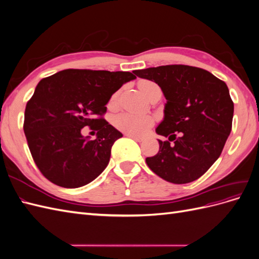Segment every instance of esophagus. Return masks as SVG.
<instances>
[{
	"instance_id": "obj_1",
	"label": "esophagus",
	"mask_w": 259,
	"mask_h": 259,
	"mask_svg": "<svg viewBox=\"0 0 259 259\" xmlns=\"http://www.w3.org/2000/svg\"><path fill=\"white\" fill-rule=\"evenodd\" d=\"M128 137H131V138H133L134 140H136V142H138V143H142L143 140H144V138H142V137H138V136H133V135H127Z\"/></svg>"
}]
</instances>
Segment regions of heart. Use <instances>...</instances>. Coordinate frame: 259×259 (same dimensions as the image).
I'll use <instances>...</instances> for the list:
<instances>
[{
  "label": "heart",
  "mask_w": 259,
  "mask_h": 259,
  "mask_svg": "<svg viewBox=\"0 0 259 259\" xmlns=\"http://www.w3.org/2000/svg\"><path fill=\"white\" fill-rule=\"evenodd\" d=\"M156 86L155 83L143 80L138 83V88L145 96L148 95L152 88ZM117 96L116 94L111 97L110 106H114L116 104ZM154 123L153 117L146 113H134V112H122L113 117V125L114 126L125 133L126 135L133 136H143L152 127Z\"/></svg>",
  "instance_id": "heart-1"
}]
</instances>
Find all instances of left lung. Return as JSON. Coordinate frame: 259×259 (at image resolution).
I'll return each instance as SVG.
<instances>
[{"label": "left lung", "instance_id": "8db88e82", "mask_svg": "<svg viewBox=\"0 0 259 259\" xmlns=\"http://www.w3.org/2000/svg\"><path fill=\"white\" fill-rule=\"evenodd\" d=\"M158 84L166 99L155 128L160 150L146 162L166 182L188 184L201 177L221 155L230 135L233 103L228 86L204 69L169 65L135 70Z\"/></svg>", "mask_w": 259, "mask_h": 259}]
</instances>
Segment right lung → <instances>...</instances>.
Here are the masks:
<instances>
[{"instance_id": "obj_1", "label": "right lung", "mask_w": 259, "mask_h": 259, "mask_svg": "<svg viewBox=\"0 0 259 259\" xmlns=\"http://www.w3.org/2000/svg\"><path fill=\"white\" fill-rule=\"evenodd\" d=\"M132 72L67 69L41 80L25 111L23 131L32 158L53 184L79 188L107 167L111 148L122 133L103 117L106 105ZM84 126L98 131L91 141Z\"/></svg>"}]
</instances>
